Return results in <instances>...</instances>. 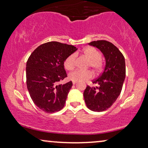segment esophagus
I'll return each mask as SVG.
<instances>
[{"mask_svg":"<svg viewBox=\"0 0 148 148\" xmlns=\"http://www.w3.org/2000/svg\"><path fill=\"white\" fill-rule=\"evenodd\" d=\"M76 83V81H72V84H75Z\"/></svg>","mask_w":148,"mask_h":148,"instance_id":"esophagus-1","label":"esophagus"}]
</instances>
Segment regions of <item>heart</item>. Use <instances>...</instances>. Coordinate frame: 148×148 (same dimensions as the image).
<instances>
[{
  "label": "heart",
  "instance_id": "obj_1",
  "mask_svg": "<svg viewBox=\"0 0 148 148\" xmlns=\"http://www.w3.org/2000/svg\"><path fill=\"white\" fill-rule=\"evenodd\" d=\"M83 53L88 60V67H90L95 72L99 73L103 68V63L101 58V55L99 51L92 47H87L83 50ZM76 55L72 53L64 61V67L68 70H72L74 68L76 64ZM92 77V73L90 70H76L69 74V79L72 81L83 82L90 79Z\"/></svg>",
  "mask_w": 148,
  "mask_h": 148
}]
</instances>
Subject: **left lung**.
Instances as JSON below:
<instances>
[{
    "instance_id": "obj_1",
    "label": "left lung",
    "mask_w": 148,
    "mask_h": 148,
    "mask_svg": "<svg viewBox=\"0 0 148 148\" xmlns=\"http://www.w3.org/2000/svg\"><path fill=\"white\" fill-rule=\"evenodd\" d=\"M101 51L106 59L103 72L92 80L95 86H86L84 98L88 109L94 112H103L112 106L123 88L126 75L125 60L119 49L106 40L92 41L88 43Z\"/></svg>"
}]
</instances>
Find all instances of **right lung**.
Here are the masks:
<instances>
[{"instance_id":"obj_1","label":"right lung","mask_w":148,"mask_h":148,"mask_svg":"<svg viewBox=\"0 0 148 148\" xmlns=\"http://www.w3.org/2000/svg\"><path fill=\"white\" fill-rule=\"evenodd\" d=\"M76 50L73 45L52 41L38 46L29 57L27 88L33 102L42 111L54 113L64 107L72 82H59L67 77L65 60Z\"/></svg>"}]
</instances>
